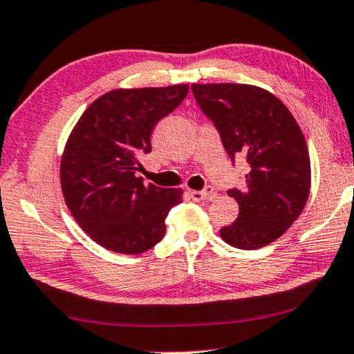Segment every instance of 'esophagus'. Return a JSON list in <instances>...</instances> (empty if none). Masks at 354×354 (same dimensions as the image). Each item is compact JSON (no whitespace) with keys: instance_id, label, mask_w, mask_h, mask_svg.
Segmentation results:
<instances>
[{"instance_id":"34e87169","label":"esophagus","mask_w":354,"mask_h":354,"mask_svg":"<svg viewBox=\"0 0 354 354\" xmlns=\"http://www.w3.org/2000/svg\"><path fill=\"white\" fill-rule=\"evenodd\" d=\"M212 194H214V189H212V187H207V189H204V191H189V197L196 202L209 199Z\"/></svg>"}]
</instances>
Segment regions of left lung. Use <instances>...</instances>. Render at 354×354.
Instances as JSON below:
<instances>
[{"label": "left lung", "mask_w": 354, "mask_h": 354, "mask_svg": "<svg viewBox=\"0 0 354 354\" xmlns=\"http://www.w3.org/2000/svg\"><path fill=\"white\" fill-rule=\"evenodd\" d=\"M192 93L218 129L226 153L246 158L244 189H230L239 215L220 230L230 246L252 251L279 239L303 212L310 191L304 134L288 108L249 84H192Z\"/></svg>", "instance_id": "1"}]
</instances>
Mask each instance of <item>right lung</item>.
<instances>
[{"mask_svg": "<svg viewBox=\"0 0 354 354\" xmlns=\"http://www.w3.org/2000/svg\"><path fill=\"white\" fill-rule=\"evenodd\" d=\"M187 91V84L116 88L98 97L71 131L61 157V191L74 220L102 248L136 256L163 239L165 218L183 191L144 185L136 176L138 157L152 150L155 124Z\"/></svg>", "mask_w": 354, "mask_h": 354, "instance_id": "1", "label": "right lung"}]
</instances>
